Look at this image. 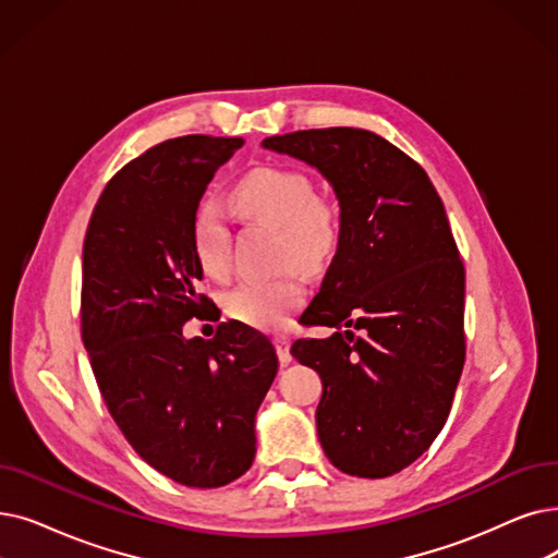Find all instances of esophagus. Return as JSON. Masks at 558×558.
<instances>
[{
    "instance_id": "esophagus-1",
    "label": "esophagus",
    "mask_w": 558,
    "mask_h": 558,
    "mask_svg": "<svg viewBox=\"0 0 558 558\" xmlns=\"http://www.w3.org/2000/svg\"><path fill=\"white\" fill-rule=\"evenodd\" d=\"M289 347H292V339L287 335H276V349H278V357L282 365H289L292 362V353H289Z\"/></svg>"
}]
</instances>
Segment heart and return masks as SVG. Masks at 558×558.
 <instances>
[{
  "mask_svg": "<svg viewBox=\"0 0 558 558\" xmlns=\"http://www.w3.org/2000/svg\"><path fill=\"white\" fill-rule=\"evenodd\" d=\"M232 205L253 219L280 228V259H299L307 269L324 266L339 241V209L332 201L314 196L312 180L294 168L259 166L241 178ZM191 246L203 271L223 278L230 271V226L223 209L203 201L191 221ZM301 264L289 262L271 278H246L228 294L232 317L255 328H282L307 296Z\"/></svg>",
  "mask_w": 558,
  "mask_h": 558,
  "instance_id": "heart-1",
  "label": "heart"
}]
</instances>
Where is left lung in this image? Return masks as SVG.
I'll use <instances>...</instances> for the list:
<instances>
[{
	"mask_svg": "<svg viewBox=\"0 0 558 558\" xmlns=\"http://www.w3.org/2000/svg\"><path fill=\"white\" fill-rule=\"evenodd\" d=\"M330 182L339 241L301 314L326 339L292 355L322 376L319 442L351 476L408 468L442 430L465 365V269L424 168L383 136L328 128L264 138Z\"/></svg>",
	"mask_w": 558,
	"mask_h": 558,
	"instance_id": "left-lung-1",
	"label": "left lung"
}]
</instances>
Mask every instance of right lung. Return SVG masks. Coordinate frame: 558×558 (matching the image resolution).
I'll use <instances>...</instances> for the list:
<instances>
[{
    "label": "right lung",
    "mask_w": 558,
    "mask_h": 558,
    "mask_svg": "<svg viewBox=\"0 0 558 558\" xmlns=\"http://www.w3.org/2000/svg\"><path fill=\"white\" fill-rule=\"evenodd\" d=\"M241 145L203 134L155 145L109 180L84 239L82 337L102 399L145 463L189 488H221L253 465L255 415L278 374L271 339L246 324L182 332L211 307L193 211Z\"/></svg>",
    "instance_id": "right-lung-1"
}]
</instances>
